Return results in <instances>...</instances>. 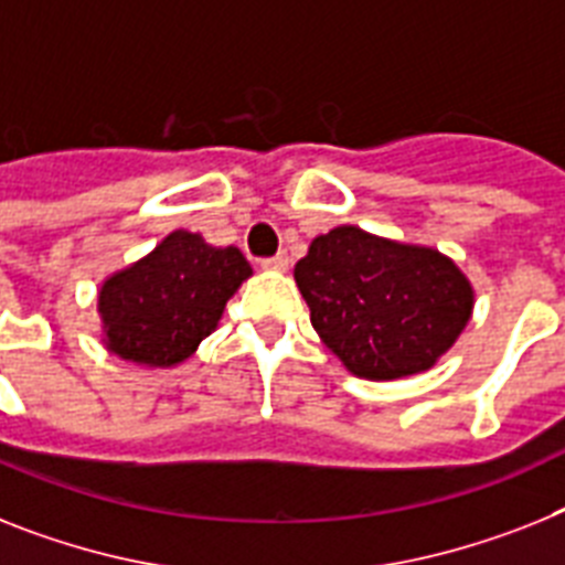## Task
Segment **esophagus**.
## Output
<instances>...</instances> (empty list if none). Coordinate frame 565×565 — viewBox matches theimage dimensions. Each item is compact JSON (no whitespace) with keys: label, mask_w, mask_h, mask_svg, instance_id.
<instances>
[{"label":"esophagus","mask_w":565,"mask_h":565,"mask_svg":"<svg viewBox=\"0 0 565 565\" xmlns=\"http://www.w3.org/2000/svg\"><path fill=\"white\" fill-rule=\"evenodd\" d=\"M265 268V271H286L288 268V256L286 254H277V256H268V259H263L259 263Z\"/></svg>","instance_id":"esophagus-1"}]
</instances>
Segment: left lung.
<instances>
[{
    "label": "left lung",
    "instance_id": "8db88e82",
    "mask_svg": "<svg viewBox=\"0 0 565 565\" xmlns=\"http://www.w3.org/2000/svg\"><path fill=\"white\" fill-rule=\"evenodd\" d=\"M311 326L352 375L395 381L430 370L473 311L450 256L340 225L294 265Z\"/></svg>",
    "mask_w": 565,
    "mask_h": 565
}]
</instances>
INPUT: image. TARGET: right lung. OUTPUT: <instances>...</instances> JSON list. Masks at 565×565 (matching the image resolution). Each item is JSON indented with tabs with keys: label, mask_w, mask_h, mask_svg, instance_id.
<instances>
[{
	"label": "right lung",
	"mask_w": 565,
	"mask_h": 565,
	"mask_svg": "<svg viewBox=\"0 0 565 565\" xmlns=\"http://www.w3.org/2000/svg\"><path fill=\"white\" fill-rule=\"evenodd\" d=\"M250 274L239 248H213L199 233L172 231L143 259L104 279V347L138 366L188 361Z\"/></svg>",
	"instance_id": "right-lung-1"
}]
</instances>
